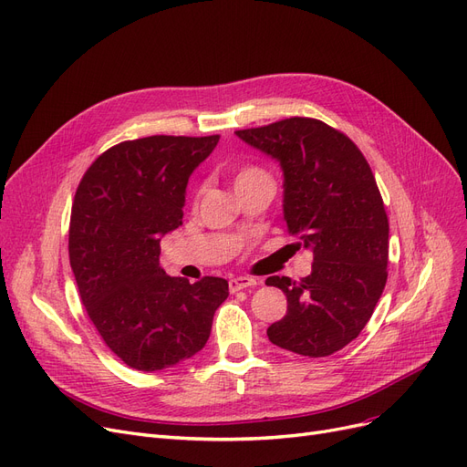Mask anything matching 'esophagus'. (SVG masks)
Listing matches in <instances>:
<instances>
[{"label": "esophagus", "mask_w": 467, "mask_h": 467, "mask_svg": "<svg viewBox=\"0 0 467 467\" xmlns=\"http://www.w3.org/2000/svg\"><path fill=\"white\" fill-rule=\"evenodd\" d=\"M257 281L252 279V277H234L229 281V288L231 292H238V290H244V288H250V286H255Z\"/></svg>", "instance_id": "34e87169"}]
</instances>
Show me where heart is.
I'll return each mask as SVG.
<instances>
[{
	"label": "heart",
	"instance_id": "heart-1",
	"mask_svg": "<svg viewBox=\"0 0 467 467\" xmlns=\"http://www.w3.org/2000/svg\"><path fill=\"white\" fill-rule=\"evenodd\" d=\"M264 177H267L264 171L255 169V167H244V169H240V171L236 172L234 186H236V184H243V182H248V181H254V179H264Z\"/></svg>",
	"mask_w": 467,
	"mask_h": 467
}]
</instances>
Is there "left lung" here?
I'll return each instance as SVG.
<instances>
[{"instance_id":"8db88e82","label":"left lung","mask_w":467,"mask_h":467,"mask_svg":"<svg viewBox=\"0 0 467 467\" xmlns=\"http://www.w3.org/2000/svg\"><path fill=\"white\" fill-rule=\"evenodd\" d=\"M236 136L279 161L288 233L296 248L314 252L300 283L265 281L288 302L267 337L300 356H331L361 333L387 283L389 219L371 167L347 134L317 119L290 117Z\"/></svg>"}]
</instances>
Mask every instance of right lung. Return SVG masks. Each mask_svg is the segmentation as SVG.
Instances as JSON below:
<instances>
[{
    "mask_svg": "<svg viewBox=\"0 0 467 467\" xmlns=\"http://www.w3.org/2000/svg\"><path fill=\"white\" fill-rule=\"evenodd\" d=\"M219 136H146L120 142L77 188L68 260L80 300L109 350L138 371L198 354L229 283L190 285L160 265V243L182 224L186 184Z\"/></svg>",
    "mask_w": 467,
    "mask_h": 467,
    "instance_id": "add662e5",
    "label": "right lung"
}]
</instances>
